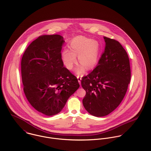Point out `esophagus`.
Masks as SVG:
<instances>
[{
    "label": "esophagus",
    "mask_w": 151,
    "mask_h": 151,
    "mask_svg": "<svg viewBox=\"0 0 151 151\" xmlns=\"http://www.w3.org/2000/svg\"><path fill=\"white\" fill-rule=\"evenodd\" d=\"M77 78H78V82H79V84H81V80H82V78H81V76H77Z\"/></svg>",
    "instance_id": "34e87169"
}]
</instances>
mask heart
<instances>
[{
  "mask_svg": "<svg viewBox=\"0 0 151 151\" xmlns=\"http://www.w3.org/2000/svg\"><path fill=\"white\" fill-rule=\"evenodd\" d=\"M70 46L71 50L65 49L61 53L63 63L67 69H73L77 61V55L81 63L75 70L78 75L83 73L86 67L90 69L96 64L100 54V45L97 41L79 36L72 40Z\"/></svg>",
  "mask_w": 151,
  "mask_h": 151,
  "instance_id": "heart-1",
  "label": "heart"
}]
</instances>
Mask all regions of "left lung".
Listing matches in <instances>:
<instances>
[{
    "label": "left lung",
    "instance_id": "1",
    "mask_svg": "<svg viewBox=\"0 0 151 151\" xmlns=\"http://www.w3.org/2000/svg\"><path fill=\"white\" fill-rule=\"evenodd\" d=\"M105 50L97 67L81 80L86 94L83 99L86 110L102 117L114 111L123 100L131 78L127 52L115 39L104 37Z\"/></svg>",
    "mask_w": 151,
    "mask_h": 151
}]
</instances>
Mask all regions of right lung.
Masks as SVG:
<instances>
[{
    "label": "right lung",
    "instance_id": "obj_1",
    "mask_svg": "<svg viewBox=\"0 0 151 151\" xmlns=\"http://www.w3.org/2000/svg\"><path fill=\"white\" fill-rule=\"evenodd\" d=\"M65 42L59 35H44L34 40L21 60L25 95L38 112L57 115L79 87L77 78L64 67L61 49Z\"/></svg>",
    "mask_w": 151,
    "mask_h": 151
}]
</instances>
